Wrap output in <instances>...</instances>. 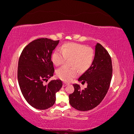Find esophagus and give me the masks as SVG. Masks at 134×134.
I'll list each match as a JSON object with an SVG mask.
<instances>
[{
    "instance_id": "esophagus-1",
    "label": "esophagus",
    "mask_w": 134,
    "mask_h": 134,
    "mask_svg": "<svg viewBox=\"0 0 134 134\" xmlns=\"http://www.w3.org/2000/svg\"><path fill=\"white\" fill-rule=\"evenodd\" d=\"M67 85H68V84H67V83H63V87H65Z\"/></svg>"
}]
</instances>
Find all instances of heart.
<instances>
[{"instance_id":"obj_1","label":"heart","mask_w":134,"mask_h":134,"mask_svg":"<svg viewBox=\"0 0 134 134\" xmlns=\"http://www.w3.org/2000/svg\"><path fill=\"white\" fill-rule=\"evenodd\" d=\"M94 56V51L91 47L78 43H68L61 47L60 51L56 50L51 59L56 66H59L65 63L66 59H72V67H76L80 71H86L91 66ZM56 74L60 79L69 82L77 75V71L75 68L63 66L59 69Z\"/></svg>"}]
</instances>
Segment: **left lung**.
I'll use <instances>...</instances> for the list:
<instances>
[{"instance_id":"8db88e82","label":"left lung","mask_w":134,"mask_h":134,"mask_svg":"<svg viewBox=\"0 0 134 134\" xmlns=\"http://www.w3.org/2000/svg\"><path fill=\"white\" fill-rule=\"evenodd\" d=\"M111 58L108 51L97 43L91 66L81 75L78 81L86 82L87 87L81 90L78 84H73L74 92L69 96L71 106L77 110L87 111L102 102L108 90L112 78Z\"/></svg>"}]
</instances>
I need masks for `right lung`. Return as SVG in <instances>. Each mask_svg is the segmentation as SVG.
<instances>
[{
    "instance_id": "obj_1",
    "label": "right lung",
    "mask_w": 134,
    "mask_h": 134,
    "mask_svg": "<svg viewBox=\"0 0 134 134\" xmlns=\"http://www.w3.org/2000/svg\"><path fill=\"white\" fill-rule=\"evenodd\" d=\"M59 43L47 38L32 41L23 50L18 61V80L22 94L31 106L38 109L52 107L56 93L63 86L60 79L47 80L53 76L54 68L51 61L52 51Z\"/></svg>"
}]
</instances>
